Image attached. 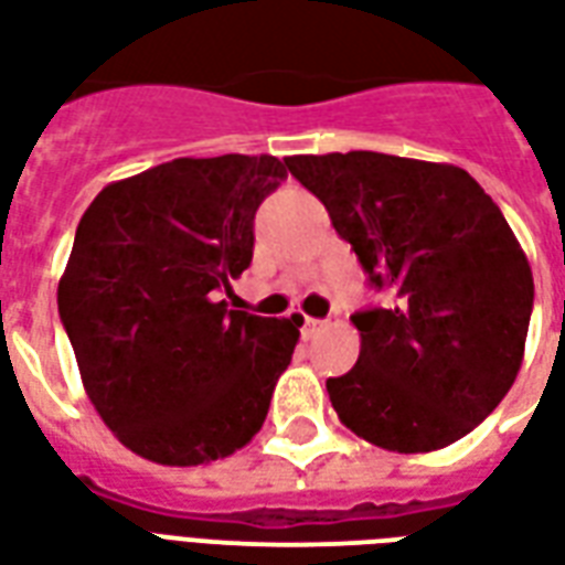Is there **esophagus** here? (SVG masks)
Masks as SVG:
<instances>
[{
  "mask_svg": "<svg viewBox=\"0 0 565 565\" xmlns=\"http://www.w3.org/2000/svg\"><path fill=\"white\" fill-rule=\"evenodd\" d=\"M329 329V320H315V317H308L302 323V335L305 338H317L320 332H326Z\"/></svg>",
  "mask_w": 565,
  "mask_h": 565,
  "instance_id": "esophagus-1",
  "label": "esophagus"
}]
</instances>
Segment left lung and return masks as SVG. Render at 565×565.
Segmentation results:
<instances>
[{
	"mask_svg": "<svg viewBox=\"0 0 565 565\" xmlns=\"http://www.w3.org/2000/svg\"><path fill=\"white\" fill-rule=\"evenodd\" d=\"M287 170L353 245L386 308L353 315L359 362L326 380L338 419L388 452L461 440L512 388L533 271L467 170L383 152L294 154Z\"/></svg>",
	"mask_w": 565,
	"mask_h": 565,
	"instance_id": "1",
	"label": "left lung"
}]
</instances>
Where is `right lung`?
Wrapping results in <instances>:
<instances>
[{
	"label": "right lung",
	"instance_id": "add662e5",
	"mask_svg": "<svg viewBox=\"0 0 565 565\" xmlns=\"http://www.w3.org/2000/svg\"><path fill=\"white\" fill-rule=\"evenodd\" d=\"M287 177L275 154L177 158L104 188L60 278L83 388L122 446L198 467L260 431L302 317L227 311L254 215Z\"/></svg>",
	"mask_w": 565,
	"mask_h": 565
}]
</instances>
